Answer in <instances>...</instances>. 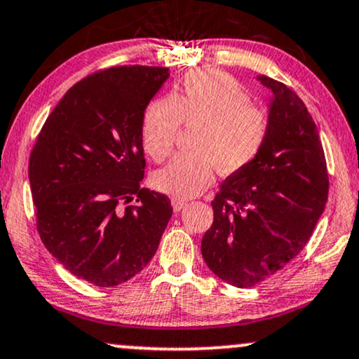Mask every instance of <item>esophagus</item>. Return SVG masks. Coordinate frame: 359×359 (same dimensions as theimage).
Masks as SVG:
<instances>
[{"label": "esophagus", "instance_id": "obj_1", "mask_svg": "<svg viewBox=\"0 0 359 359\" xmlns=\"http://www.w3.org/2000/svg\"><path fill=\"white\" fill-rule=\"evenodd\" d=\"M172 207H174L175 212H180L182 208L187 207V202L182 201V198H172Z\"/></svg>", "mask_w": 359, "mask_h": 359}]
</instances>
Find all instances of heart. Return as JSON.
<instances>
[{
  "instance_id": "1",
  "label": "heart",
  "mask_w": 359,
  "mask_h": 359,
  "mask_svg": "<svg viewBox=\"0 0 359 359\" xmlns=\"http://www.w3.org/2000/svg\"><path fill=\"white\" fill-rule=\"evenodd\" d=\"M180 122L198 126L194 154L177 156L156 172L154 185L174 198H192L222 174H237L257 161L270 135V116L230 76L195 71L170 96L149 104L140 122V142L154 162L174 147Z\"/></svg>"
}]
</instances>
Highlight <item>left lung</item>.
Segmentation results:
<instances>
[{"label":"left lung","instance_id":"left-lung-1","mask_svg":"<svg viewBox=\"0 0 359 359\" xmlns=\"http://www.w3.org/2000/svg\"><path fill=\"white\" fill-rule=\"evenodd\" d=\"M271 90L270 135L257 161L229 175L212 202L202 257L220 280L250 288L300 253L328 201V170L313 117L283 83Z\"/></svg>","mask_w":359,"mask_h":359}]
</instances>
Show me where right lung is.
Returning a JSON list of instances; mask_svg holds the SVG:
<instances>
[{"label": "right lung", "mask_w": 359, "mask_h": 359, "mask_svg": "<svg viewBox=\"0 0 359 359\" xmlns=\"http://www.w3.org/2000/svg\"><path fill=\"white\" fill-rule=\"evenodd\" d=\"M169 76V67L151 66L88 76L57 102L31 152L39 237L65 269L96 287L137 275L172 217L167 195L140 187V122Z\"/></svg>", "instance_id": "right-lung-1"}]
</instances>
